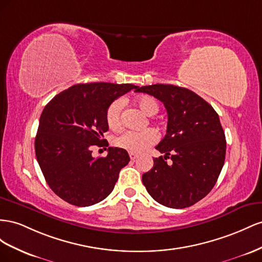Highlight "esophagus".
<instances>
[{
  "label": "esophagus",
  "mask_w": 262,
  "mask_h": 262,
  "mask_svg": "<svg viewBox=\"0 0 262 262\" xmlns=\"http://www.w3.org/2000/svg\"><path fill=\"white\" fill-rule=\"evenodd\" d=\"M129 157H130V159L133 160V161H135L136 159H137V155L136 154H134V152H129Z\"/></svg>",
  "instance_id": "34e87169"
}]
</instances>
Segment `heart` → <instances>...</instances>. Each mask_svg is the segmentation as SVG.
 <instances>
[{"mask_svg": "<svg viewBox=\"0 0 262 262\" xmlns=\"http://www.w3.org/2000/svg\"><path fill=\"white\" fill-rule=\"evenodd\" d=\"M137 106L147 116H154L159 111V105L157 101L151 96L143 95L136 99ZM123 100L118 99L112 102L106 110V123L111 129H117L121 126ZM158 140V133L152 128H147L145 130H125L115 139L117 147L123 148L127 151L140 154L152 146Z\"/></svg>", "mask_w": 262, "mask_h": 262, "instance_id": "obj_1", "label": "heart"}]
</instances>
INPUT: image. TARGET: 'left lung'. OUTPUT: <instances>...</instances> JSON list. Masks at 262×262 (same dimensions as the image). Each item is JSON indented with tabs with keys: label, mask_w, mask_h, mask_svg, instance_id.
<instances>
[{
	"label": "left lung",
	"mask_w": 262,
	"mask_h": 262,
	"mask_svg": "<svg viewBox=\"0 0 262 262\" xmlns=\"http://www.w3.org/2000/svg\"><path fill=\"white\" fill-rule=\"evenodd\" d=\"M168 113L167 134L156 146L164 156L143 174L151 198L171 208L189 207L206 196L217 181L226 154V138L219 114L189 89L172 84L141 86ZM171 158L173 163L165 160Z\"/></svg>",
	"instance_id": "8db88e82"
}]
</instances>
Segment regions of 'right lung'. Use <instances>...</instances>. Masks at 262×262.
<instances>
[{
  "label": "right lung",
  "instance_id": "obj_1",
  "mask_svg": "<svg viewBox=\"0 0 262 262\" xmlns=\"http://www.w3.org/2000/svg\"><path fill=\"white\" fill-rule=\"evenodd\" d=\"M134 84L106 82L76 84L57 94L39 118L35 152L45 180L59 198L90 206L110 195L119 171L129 162L125 149L108 147L107 156L93 158L92 147L108 146L106 110Z\"/></svg>",
  "mask_w": 262,
  "mask_h": 262
}]
</instances>
